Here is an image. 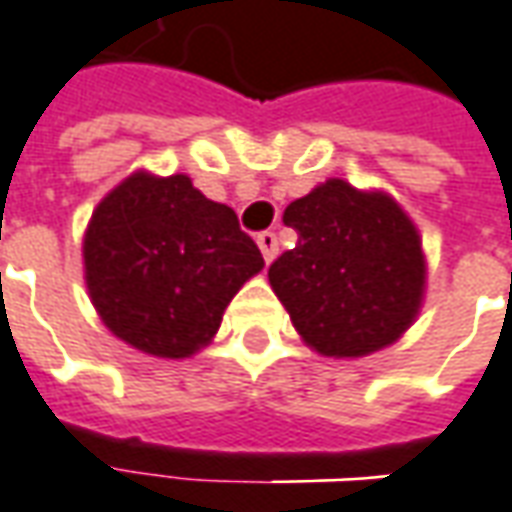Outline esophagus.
Listing matches in <instances>:
<instances>
[{
	"label": "esophagus",
	"instance_id": "34e87169",
	"mask_svg": "<svg viewBox=\"0 0 512 512\" xmlns=\"http://www.w3.org/2000/svg\"><path fill=\"white\" fill-rule=\"evenodd\" d=\"M257 246H260V252H263V257H266V263H271L274 260V255H277V235L274 232H257Z\"/></svg>",
	"mask_w": 512,
	"mask_h": 512
}]
</instances>
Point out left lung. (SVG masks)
<instances>
[{
  "instance_id": "obj_1",
  "label": "left lung",
  "mask_w": 512,
  "mask_h": 512,
  "mask_svg": "<svg viewBox=\"0 0 512 512\" xmlns=\"http://www.w3.org/2000/svg\"><path fill=\"white\" fill-rule=\"evenodd\" d=\"M297 246L269 266L294 328L322 356H367L412 325L426 266L415 224L384 193L330 179L285 207Z\"/></svg>"
}]
</instances>
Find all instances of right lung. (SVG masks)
Masks as SVG:
<instances>
[{"mask_svg":"<svg viewBox=\"0 0 512 512\" xmlns=\"http://www.w3.org/2000/svg\"><path fill=\"white\" fill-rule=\"evenodd\" d=\"M86 285L106 328L142 353L193 356L229 300L263 269L227 204L187 176H128L97 204L83 241Z\"/></svg>","mask_w":512,"mask_h":512,"instance_id":"add662e5","label":"right lung"}]
</instances>
